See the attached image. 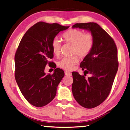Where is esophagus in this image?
I'll return each mask as SVG.
<instances>
[{
  "instance_id": "esophagus-1",
  "label": "esophagus",
  "mask_w": 130,
  "mask_h": 130,
  "mask_svg": "<svg viewBox=\"0 0 130 130\" xmlns=\"http://www.w3.org/2000/svg\"><path fill=\"white\" fill-rule=\"evenodd\" d=\"M65 75H67V76H71L72 74H71V73H70V72H69V71H65Z\"/></svg>"
}]
</instances>
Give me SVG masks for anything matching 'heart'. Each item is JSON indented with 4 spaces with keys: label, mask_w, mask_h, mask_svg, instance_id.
<instances>
[{
    "label": "heart",
    "mask_w": 130,
    "mask_h": 130,
    "mask_svg": "<svg viewBox=\"0 0 130 130\" xmlns=\"http://www.w3.org/2000/svg\"><path fill=\"white\" fill-rule=\"evenodd\" d=\"M62 37L67 43L73 45L72 54H77L80 57H85L89 54L93 47L94 37L90 33L84 34L82 30L70 29L63 34ZM61 43L58 38H55L51 43L53 54L58 56L60 53ZM79 62L77 55L65 57L58 62V66L66 70H71Z\"/></svg>",
    "instance_id": "heart-1"
}]
</instances>
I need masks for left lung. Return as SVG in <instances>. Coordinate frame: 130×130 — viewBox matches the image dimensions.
I'll list each match as a JSON object with an SVG mask.
<instances>
[{
  "label": "left lung",
  "instance_id": "left-lung-1",
  "mask_svg": "<svg viewBox=\"0 0 130 130\" xmlns=\"http://www.w3.org/2000/svg\"><path fill=\"white\" fill-rule=\"evenodd\" d=\"M72 28L86 29L94 37L92 50L80 64L85 76L88 73L92 76L87 79L78 72L72 73L71 88L80 106L93 108L103 102L111 92L118 68L117 47L113 38L97 23H76Z\"/></svg>",
  "mask_w": 130,
  "mask_h": 130
}]
</instances>
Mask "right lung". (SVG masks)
<instances>
[{"instance_id": "add662e5", "label": "right lung", "mask_w": 130, "mask_h": 130, "mask_svg": "<svg viewBox=\"0 0 130 130\" xmlns=\"http://www.w3.org/2000/svg\"><path fill=\"white\" fill-rule=\"evenodd\" d=\"M69 26L40 22L28 29L22 38L14 57L15 78L24 97L37 107L45 106L56 94L63 71L54 69L53 74L45 73L46 65H52L51 43L56 36ZM55 67L54 64L52 65Z\"/></svg>"}]
</instances>
